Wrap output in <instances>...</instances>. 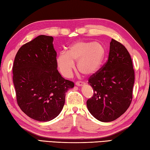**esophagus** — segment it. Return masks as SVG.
<instances>
[{
    "label": "esophagus",
    "mask_w": 150,
    "mask_h": 150,
    "mask_svg": "<svg viewBox=\"0 0 150 150\" xmlns=\"http://www.w3.org/2000/svg\"><path fill=\"white\" fill-rule=\"evenodd\" d=\"M85 84L84 82H81V81H77L75 83V85L77 86H82Z\"/></svg>",
    "instance_id": "esophagus-1"
}]
</instances>
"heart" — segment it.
<instances>
[{"instance_id":"obj_1","label":"heart","mask_w":150,"mask_h":150,"mask_svg":"<svg viewBox=\"0 0 150 150\" xmlns=\"http://www.w3.org/2000/svg\"><path fill=\"white\" fill-rule=\"evenodd\" d=\"M105 56L103 45L98 42H78L69 47L67 53L62 52L57 57L60 71L65 77H70L75 69L85 75L90 76L98 71Z\"/></svg>"}]
</instances>
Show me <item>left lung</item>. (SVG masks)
Returning a JSON list of instances; mask_svg holds the SVG:
<instances>
[{
  "instance_id": "obj_1",
  "label": "left lung",
  "mask_w": 150,
  "mask_h": 150,
  "mask_svg": "<svg viewBox=\"0 0 150 150\" xmlns=\"http://www.w3.org/2000/svg\"><path fill=\"white\" fill-rule=\"evenodd\" d=\"M134 79L130 54L124 45L112 39L107 61L88 79L94 91L87 101L90 113L104 122L120 117L132 100Z\"/></svg>"
}]
</instances>
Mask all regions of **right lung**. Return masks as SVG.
<instances>
[{"label": "right lung", "mask_w": 150, "mask_h": 150, "mask_svg": "<svg viewBox=\"0 0 150 150\" xmlns=\"http://www.w3.org/2000/svg\"><path fill=\"white\" fill-rule=\"evenodd\" d=\"M52 36L40 35L18 51L12 67L16 101L34 120H52L65 104V93L74 83L65 79L57 69V53Z\"/></svg>", "instance_id": "right-lung-1"}]
</instances>
